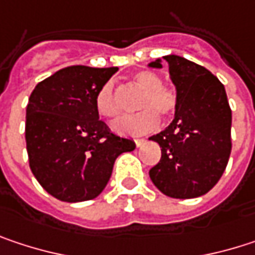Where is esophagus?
<instances>
[{
  "label": "esophagus",
  "mask_w": 255,
  "mask_h": 255,
  "mask_svg": "<svg viewBox=\"0 0 255 255\" xmlns=\"http://www.w3.org/2000/svg\"><path fill=\"white\" fill-rule=\"evenodd\" d=\"M134 141H135V146H137V147H140L141 144H144V141H146V140H144V138H135Z\"/></svg>",
  "instance_id": "34e87169"
}]
</instances>
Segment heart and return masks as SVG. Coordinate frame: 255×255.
Listing matches in <instances>:
<instances>
[{
    "mask_svg": "<svg viewBox=\"0 0 255 255\" xmlns=\"http://www.w3.org/2000/svg\"><path fill=\"white\" fill-rule=\"evenodd\" d=\"M132 81L138 90H141V96L137 100L135 109L140 111L134 117L121 118L114 124V129L120 134L126 135H138L153 131L158 127L159 120L170 118L177 108V93L162 85V78L150 71L137 72ZM96 109L99 115L105 118H115L120 114V105L117 99L115 85L112 81H108L97 93L96 97Z\"/></svg>",
    "mask_w": 255,
    "mask_h": 255,
    "instance_id": "obj_1",
    "label": "heart"
}]
</instances>
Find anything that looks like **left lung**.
<instances>
[{
    "instance_id": "8db88e82",
    "label": "left lung",
    "mask_w": 255,
    "mask_h": 255,
    "mask_svg": "<svg viewBox=\"0 0 255 255\" xmlns=\"http://www.w3.org/2000/svg\"><path fill=\"white\" fill-rule=\"evenodd\" d=\"M162 59L176 87L177 108L173 123L149 137L161 147V159L149 176L170 198H198L211 190L226 170L232 111L225 85L208 69L176 54ZM162 59L147 66L161 69Z\"/></svg>"
}]
</instances>
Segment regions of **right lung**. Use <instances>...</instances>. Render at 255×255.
Listing matches in <instances>:
<instances>
[{"label":"right lung","mask_w":255,"mask_h":255,"mask_svg":"<svg viewBox=\"0 0 255 255\" xmlns=\"http://www.w3.org/2000/svg\"><path fill=\"white\" fill-rule=\"evenodd\" d=\"M118 68L69 66L41 81L26 108V150L38 183L65 202L94 199L115 159L135 149L99 120L96 97Z\"/></svg>","instance_id":"obj_1"}]
</instances>
